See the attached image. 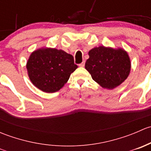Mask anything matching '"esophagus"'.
<instances>
[{
    "instance_id": "obj_1",
    "label": "esophagus",
    "mask_w": 151,
    "mask_h": 151,
    "mask_svg": "<svg viewBox=\"0 0 151 151\" xmlns=\"http://www.w3.org/2000/svg\"><path fill=\"white\" fill-rule=\"evenodd\" d=\"M85 62L83 61V62H82L80 64H79V66H80V67H84L85 66Z\"/></svg>"
}]
</instances>
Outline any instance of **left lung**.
Segmentation results:
<instances>
[{
	"instance_id": "obj_1",
	"label": "left lung",
	"mask_w": 151,
	"mask_h": 151,
	"mask_svg": "<svg viewBox=\"0 0 151 151\" xmlns=\"http://www.w3.org/2000/svg\"><path fill=\"white\" fill-rule=\"evenodd\" d=\"M88 55L85 68L102 88L113 89L124 82L130 73V58L123 49L100 46L90 50Z\"/></svg>"
}]
</instances>
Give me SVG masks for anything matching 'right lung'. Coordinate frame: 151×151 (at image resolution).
I'll return each instance as SVG.
<instances>
[{"mask_svg": "<svg viewBox=\"0 0 151 151\" xmlns=\"http://www.w3.org/2000/svg\"><path fill=\"white\" fill-rule=\"evenodd\" d=\"M26 68L30 81L36 88L54 93L63 88L77 66L73 56L63 50L41 48L31 53Z\"/></svg>", "mask_w": 151, "mask_h": 151, "instance_id": "1", "label": "right lung"}]
</instances>
